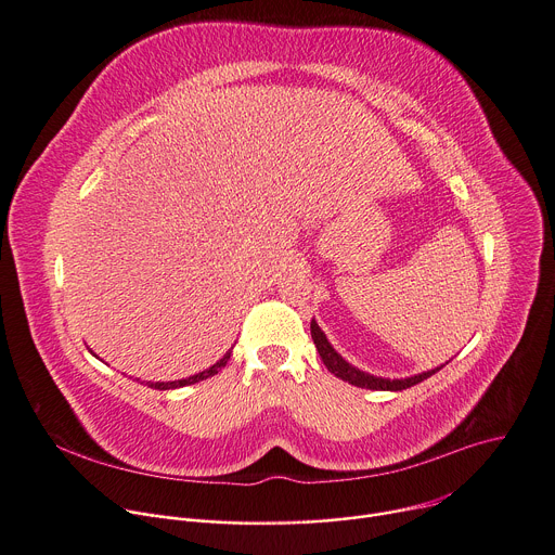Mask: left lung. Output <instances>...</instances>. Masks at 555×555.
Masks as SVG:
<instances>
[{
  "instance_id": "1",
  "label": "left lung",
  "mask_w": 555,
  "mask_h": 555,
  "mask_svg": "<svg viewBox=\"0 0 555 555\" xmlns=\"http://www.w3.org/2000/svg\"><path fill=\"white\" fill-rule=\"evenodd\" d=\"M311 338H313V343H315V349H318V353H320V358H322V363H324V367H327L332 374H336L338 378H343L345 383H351V385H356V387H365V389H392V392H399V389H408V387H412V385H416V383H421V380H426L428 376H433V374H437L441 367H437V370H430V372H423V374H416V376H410V378H397V380H389V378H378V376H372V374H365V372H361V370H356L353 365H349L345 358L330 345V340H327V336H324L322 332H320V327H318V322L315 320H311Z\"/></svg>"
}]
</instances>
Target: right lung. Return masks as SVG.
<instances>
[{"mask_svg":"<svg viewBox=\"0 0 555 555\" xmlns=\"http://www.w3.org/2000/svg\"><path fill=\"white\" fill-rule=\"evenodd\" d=\"M228 358H231V351H228L219 363H215L210 370H206V372H199V374H194V376H190V378H183V380H172V383H150V387H154V389H175V387H183V385H192V383H199V380H206V378H210V376H215L217 372H221V367H225V363H228Z\"/></svg>","mask_w":555,"mask_h":555,"instance_id":"obj_1","label":"right lung"}]
</instances>
